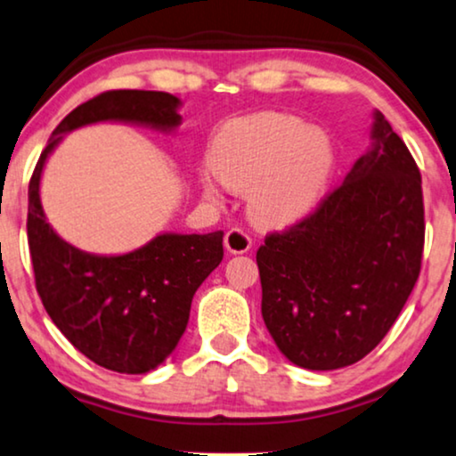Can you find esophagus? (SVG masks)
Returning <instances> with one entry per match:
<instances>
[{"instance_id":"obj_1","label":"esophagus","mask_w":456,"mask_h":456,"mask_svg":"<svg viewBox=\"0 0 456 456\" xmlns=\"http://www.w3.org/2000/svg\"><path fill=\"white\" fill-rule=\"evenodd\" d=\"M224 245L230 253H247L251 249V234L242 228H230L224 236Z\"/></svg>"}]
</instances>
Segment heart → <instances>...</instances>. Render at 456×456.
<instances>
[{"label":"heart","mask_w":456,"mask_h":456,"mask_svg":"<svg viewBox=\"0 0 456 456\" xmlns=\"http://www.w3.org/2000/svg\"><path fill=\"white\" fill-rule=\"evenodd\" d=\"M209 165L224 186L247 192L256 222L282 226L304 217L327 191L335 167L333 142L299 117L262 110L228 121L209 151ZM207 197L216 199L205 180Z\"/></svg>","instance_id":"b5f03b06"}]
</instances>
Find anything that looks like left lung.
<instances>
[{
	"instance_id": "left-lung-1",
	"label": "left lung",
	"mask_w": 456,
	"mask_h": 456,
	"mask_svg": "<svg viewBox=\"0 0 456 456\" xmlns=\"http://www.w3.org/2000/svg\"><path fill=\"white\" fill-rule=\"evenodd\" d=\"M372 138L316 209L257 249L264 322L301 369H341L375 350L421 272V171L381 112Z\"/></svg>"
}]
</instances>
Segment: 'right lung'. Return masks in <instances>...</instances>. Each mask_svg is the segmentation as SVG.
<instances>
[{
  "mask_svg": "<svg viewBox=\"0 0 456 456\" xmlns=\"http://www.w3.org/2000/svg\"><path fill=\"white\" fill-rule=\"evenodd\" d=\"M180 100L167 92L110 90L70 110L52 134L28 182L27 236L35 287L61 333L92 362L140 375L174 352L192 295L224 257V232L161 234L142 249L98 257L64 242L45 222L39 177L62 134L96 121L175 127Z\"/></svg>",
  "mask_w": 456,
  "mask_h": 456,
  "instance_id": "obj_1",
  "label": "right lung"
}]
</instances>
